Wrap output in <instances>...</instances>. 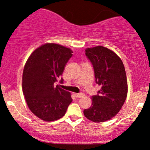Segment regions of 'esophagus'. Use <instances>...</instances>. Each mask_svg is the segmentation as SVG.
Wrapping results in <instances>:
<instances>
[{
  "label": "esophagus",
  "instance_id": "1",
  "mask_svg": "<svg viewBox=\"0 0 150 150\" xmlns=\"http://www.w3.org/2000/svg\"><path fill=\"white\" fill-rule=\"evenodd\" d=\"M74 95H75V97L76 98H81V97H84V96H85V94H84L83 93H80V94H74Z\"/></svg>",
  "mask_w": 150,
  "mask_h": 150
}]
</instances>
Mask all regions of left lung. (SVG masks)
Wrapping results in <instances>:
<instances>
[{
    "instance_id": "1",
    "label": "left lung",
    "mask_w": 150,
    "mask_h": 150,
    "mask_svg": "<svg viewBox=\"0 0 150 150\" xmlns=\"http://www.w3.org/2000/svg\"><path fill=\"white\" fill-rule=\"evenodd\" d=\"M85 55L94 68L96 83L101 88L92 96V106L84 110V115L101 123L116 116L124 104L128 94L126 74L120 58L107 48H89Z\"/></svg>"
}]
</instances>
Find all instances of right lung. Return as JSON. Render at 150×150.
Listing matches in <instances>:
<instances>
[{
	"mask_svg": "<svg viewBox=\"0 0 150 150\" xmlns=\"http://www.w3.org/2000/svg\"><path fill=\"white\" fill-rule=\"evenodd\" d=\"M68 48L46 44L37 49L26 63L22 75V92L32 113L46 121L65 115L72 102L70 92L55 86L73 56ZM61 78L60 83H63Z\"/></svg>",
	"mask_w": 150,
	"mask_h": 150,
	"instance_id": "1",
	"label": "right lung"
}]
</instances>
